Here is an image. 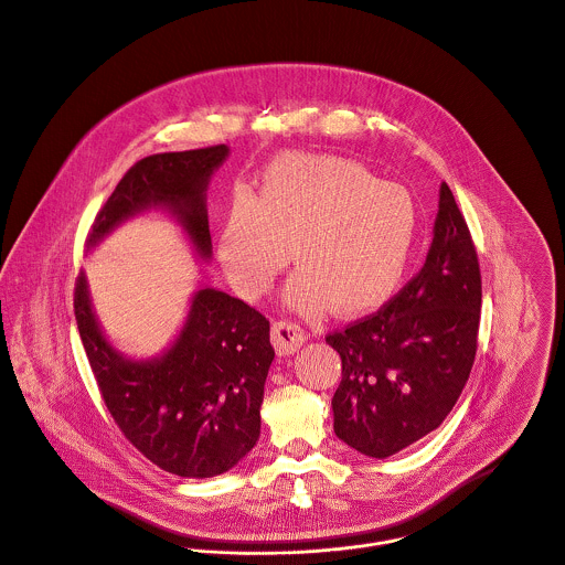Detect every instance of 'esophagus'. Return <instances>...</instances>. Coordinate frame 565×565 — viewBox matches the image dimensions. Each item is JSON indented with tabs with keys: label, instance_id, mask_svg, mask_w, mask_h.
<instances>
[{
	"label": "esophagus",
	"instance_id": "esophagus-1",
	"mask_svg": "<svg viewBox=\"0 0 565 565\" xmlns=\"http://www.w3.org/2000/svg\"><path fill=\"white\" fill-rule=\"evenodd\" d=\"M270 339H273L275 349L279 351V355H290L303 347L306 332L301 326H297L292 321H277L270 330Z\"/></svg>",
	"mask_w": 565,
	"mask_h": 565
}]
</instances>
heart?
<instances>
[{
  "label": "heart",
  "instance_id": "b5f03b06",
  "mask_svg": "<svg viewBox=\"0 0 565 565\" xmlns=\"http://www.w3.org/2000/svg\"><path fill=\"white\" fill-rule=\"evenodd\" d=\"M415 194L380 181L353 159L284 154L266 172L255 199L239 194L218 239L233 288L257 299L288 266L299 273L286 301L301 315L332 308L362 317L399 288L417 233Z\"/></svg>",
  "mask_w": 565,
  "mask_h": 565
}]
</instances>
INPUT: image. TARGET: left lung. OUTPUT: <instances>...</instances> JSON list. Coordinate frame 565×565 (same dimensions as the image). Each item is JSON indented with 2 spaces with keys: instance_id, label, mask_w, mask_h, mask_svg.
Segmentation results:
<instances>
[{
  "instance_id": "8db88e82",
  "label": "left lung",
  "mask_w": 565,
  "mask_h": 565,
  "mask_svg": "<svg viewBox=\"0 0 565 565\" xmlns=\"http://www.w3.org/2000/svg\"><path fill=\"white\" fill-rule=\"evenodd\" d=\"M433 233L426 264L386 306L326 337L342 360L334 433L364 456H393L437 430L471 373L480 266L448 183Z\"/></svg>"
}]
</instances>
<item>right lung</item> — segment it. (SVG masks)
Listing matches in <instances>:
<instances>
[{
  "label": "right lung",
  "mask_w": 565,
  "mask_h": 565,
  "mask_svg": "<svg viewBox=\"0 0 565 565\" xmlns=\"http://www.w3.org/2000/svg\"><path fill=\"white\" fill-rule=\"evenodd\" d=\"M226 157L228 148L221 143L137 161L98 212L87 248L124 221L161 210L183 226L196 255L210 262L207 185ZM74 312L109 413L148 460L183 478H212L253 450L264 382L275 358L264 315L205 286L194 292L188 321L170 349L150 360H132L103 334L83 273L76 279Z\"/></svg>",
  "instance_id": "obj_1"
}]
</instances>
